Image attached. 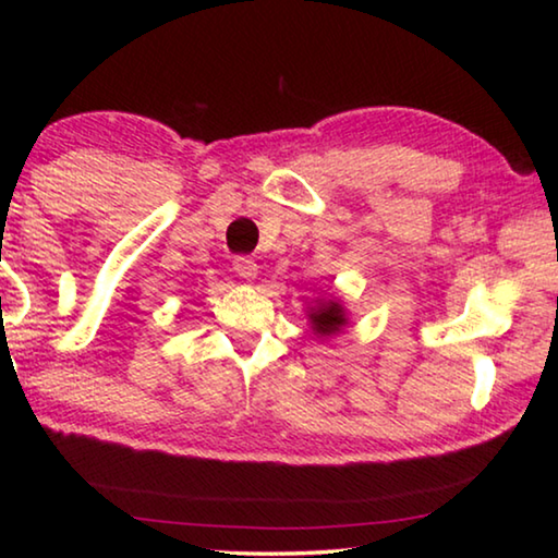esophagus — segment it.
<instances>
[{
  "instance_id": "esophagus-1",
  "label": "esophagus",
  "mask_w": 558,
  "mask_h": 558,
  "mask_svg": "<svg viewBox=\"0 0 558 558\" xmlns=\"http://www.w3.org/2000/svg\"><path fill=\"white\" fill-rule=\"evenodd\" d=\"M233 268H235V272H239V276L243 278V280H253L258 276V266H256V260L253 258H248V256H239L233 260Z\"/></svg>"
}]
</instances>
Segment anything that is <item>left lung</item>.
I'll return each instance as SVG.
<instances>
[{
  "mask_svg": "<svg viewBox=\"0 0 558 558\" xmlns=\"http://www.w3.org/2000/svg\"><path fill=\"white\" fill-rule=\"evenodd\" d=\"M317 305L307 310V317H310V325H313V332L317 337H329V335H337L339 329L347 325V313L342 307V302L337 298H329V300H315Z\"/></svg>",
  "mask_w": 558,
  "mask_h": 558,
  "instance_id": "left-lung-1",
  "label": "left lung"
}]
</instances>
